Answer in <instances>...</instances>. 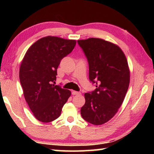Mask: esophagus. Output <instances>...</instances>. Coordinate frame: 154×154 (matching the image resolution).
Listing matches in <instances>:
<instances>
[{
	"label": "esophagus",
	"instance_id": "34e87169",
	"mask_svg": "<svg viewBox=\"0 0 154 154\" xmlns=\"http://www.w3.org/2000/svg\"><path fill=\"white\" fill-rule=\"evenodd\" d=\"M81 93L79 92H77V91H74V90L72 91V95H79Z\"/></svg>",
	"mask_w": 154,
	"mask_h": 154
}]
</instances>
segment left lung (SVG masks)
I'll return each mask as SVG.
<instances>
[{
    "mask_svg": "<svg viewBox=\"0 0 154 154\" xmlns=\"http://www.w3.org/2000/svg\"><path fill=\"white\" fill-rule=\"evenodd\" d=\"M89 63V78L96 90L85 93L82 118L94 125L110 120L123 103L130 83L126 57L118 45L98 38L78 40Z\"/></svg>",
    "mask_w": 154,
    "mask_h": 154,
    "instance_id": "1",
    "label": "left lung"
}]
</instances>
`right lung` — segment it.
Returning a JSON list of instances; mask_svg holds the SVG:
<instances>
[{"instance_id": "add662e5", "label": "right lung", "mask_w": 154, "mask_h": 154, "mask_svg": "<svg viewBox=\"0 0 154 154\" xmlns=\"http://www.w3.org/2000/svg\"><path fill=\"white\" fill-rule=\"evenodd\" d=\"M76 41L48 36L36 41L25 54L20 80L25 100L36 119L50 122L59 118L71 91L53 83L61 60L69 54Z\"/></svg>"}]
</instances>
